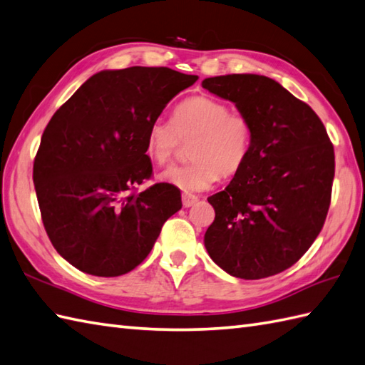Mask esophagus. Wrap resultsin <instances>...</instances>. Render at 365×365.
I'll return each mask as SVG.
<instances>
[{
    "instance_id": "1",
    "label": "esophagus",
    "mask_w": 365,
    "mask_h": 365,
    "mask_svg": "<svg viewBox=\"0 0 365 365\" xmlns=\"http://www.w3.org/2000/svg\"><path fill=\"white\" fill-rule=\"evenodd\" d=\"M198 201V197H195V195H187V193H184L182 195V206L184 207H190V206H193Z\"/></svg>"
}]
</instances>
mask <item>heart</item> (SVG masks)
<instances>
[{
    "label": "heart",
    "instance_id": "1",
    "mask_svg": "<svg viewBox=\"0 0 365 365\" xmlns=\"http://www.w3.org/2000/svg\"><path fill=\"white\" fill-rule=\"evenodd\" d=\"M255 128L240 112H230L228 104L210 96H190L176 104L172 121L153 120L145 135V153L159 165L172 162L182 142H190L189 164L164 170L159 178L182 190H207L218 176L239 173L250 158Z\"/></svg>",
    "mask_w": 365,
    "mask_h": 365
}]
</instances>
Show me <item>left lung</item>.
<instances>
[{
  "mask_svg": "<svg viewBox=\"0 0 365 365\" xmlns=\"http://www.w3.org/2000/svg\"><path fill=\"white\" fill-rule=\"evenodd\" d=\"M255 128L244 168L209 197L215 220L205 234L210 259L242 279L284 272L317 239L331 203L334 147L319 115L261 75L206 78Z\"/></svg>",
  "mask_w": 365,
  "mask_h": 365,
  "instance_id": "1",
  "label": "left lung"
}]
</instances>
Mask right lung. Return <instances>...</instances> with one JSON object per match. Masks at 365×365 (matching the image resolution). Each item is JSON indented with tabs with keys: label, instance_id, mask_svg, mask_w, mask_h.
Instances as JSON below:
<instances>
[{
	"label": "right lung",
	"instance_id": "add662e5",
	"mask_svg": "<svg viewBox=\"0 0 365 365\" xmlns=\"http://www.w3.org/2000/svg\"><path fill=\"white\" fill-rule=\"evenodd\" d=\"M198 76L167 67L104 70L46 125L34 159L37 201L56 251L78 270L120 277L150 255L181 192L150 180L145 135L167 103Z\"/></svg>",
	"mask_w": 365,
	"mask_h": 365
}]
</instances>
